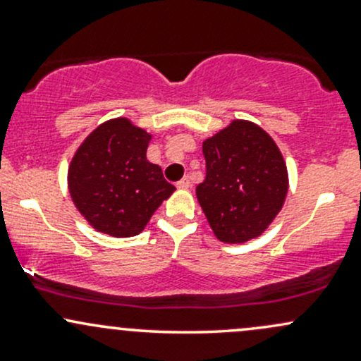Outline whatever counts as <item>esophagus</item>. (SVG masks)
I'll return each instance as SVG.
<instances>
[{"label":"esophagus","mask_w":361,"mask_h":361,"mask_svg":"<svg viewBox=\"0 0 361 361\" xmlns=\"http://www.w3.org/2000/svg\"><path fill=\"white\" fill-rule=\"evenodd\" d=\"M176 186H178V188H180V190H188V188H190V178H188V176L181 178V180L176 183Z\"/></svg>","instance_id":"esophagus-1"}]
</instances>
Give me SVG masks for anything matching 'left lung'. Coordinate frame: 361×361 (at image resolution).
Wrapping results in <instances>:
<instances>
[{
	"mask_svg": "<svg viewBox=\"0 0 361 361\" xmlns=\"http://www.w3.org/2000/svg\"><path fill=\"white\" fill-rule=\"evenodd\" d=\"M207 176L197 198L215 238L243 244L275 221L288 192V171L279 146L250 120H233L202 144Z\"/></svg>",
	"mask_w": 361,
	"mask_h": 361,
	"instance_id": "8db88e82",
	"label": "left lung"
}]
</instances>
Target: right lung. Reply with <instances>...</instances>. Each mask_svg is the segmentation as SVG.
Segmentation results:
<instances>
[{"mask_svg":"<svg viewBox=\"0 0 361 361\" xmlns=\"http://www.w3.org/2000/svg\"><path fill=\"white\" fill-rule=\"evenodd\" d=\"M152 134L130 118L98 126L74 152L68 188L74 205L98 233L132 238L175 192L146 152Z\"/></svg>","mask_w":361,"mask_h":361,"instance_id":"right-lung-1","label":"right lung"}]
</instances>
